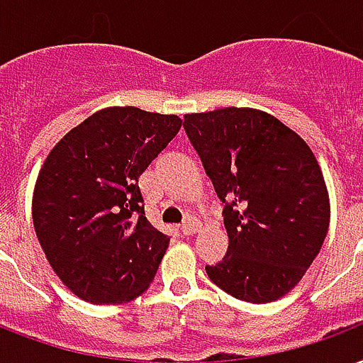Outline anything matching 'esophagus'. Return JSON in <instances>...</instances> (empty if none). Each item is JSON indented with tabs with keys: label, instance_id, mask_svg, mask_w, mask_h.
Instances as JSON below:
<instances>
[{
	"label": "esophagus",
	"instance_id": "1",
	"mask_svg": "<svg viewBox=\"0 0 363 363\" xmlns=\"http://www.w3.org/2000/svg\"><path fill=\"white\" fill-rule=\"evenodd\" d=\"M201 229V223L196 220H189V221H185L184 225H182V233H184L185 237H191V235H195L196 231Z\"/></svg>",
	"mask_w": 363,
	"mask_h": 363
}]
</instances>
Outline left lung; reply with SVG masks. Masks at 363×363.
<instances>
[{"label": "left lung", "mask_w": 363, "mask_h": 363, "mask_svg": "<svg viewBox=\"0 0 363 363\" xmlns=\"http://www.w3.org/2000/svg\"><path fill=\"white\" fill-rule=\"evenodd\" d=\"M185 134L212 179L229 235L208 278L248 303L274 301L318 255L330 199L316 157L277 117L250 108L184 115Z\"/></svg>", "instance_id": "left-lung-1"}]
</instances>
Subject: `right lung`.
I'll return each instance as SVG.
<instances>
[{"label":"right lung","instance_id":"obj_1","mask_svg":"<svg viewBox=\"0 0 363 363\" xmlns=\"http://www.w3.org/2000/svg\"><path fill=\"white\" fill-rule=\"evenodd\" d=\"M182 128L178 115L96 111L50 151L33 191V227L50 267L94 305L150 288L170 237L151 225L138 179Z\"/></svg>","mask_w":363,"mask_h":363}]
</instances>
